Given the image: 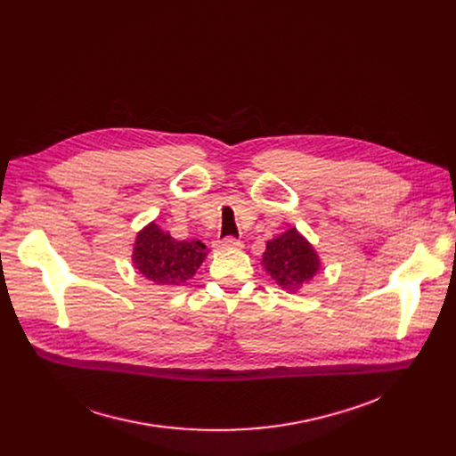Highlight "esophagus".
I'll return each instance as SVG.
<instances>
[{
	"label": "esophagus",
	"mask_w": 456,
	"mask_h": 456,
	"mask_svg": "<svg viewBox=\"0 0 456 456\" xmlns=\"http://www.w3.org/2000/svg\"><path fill=\"white\" fill-rule=\"evenodd\" d=\"M215 247L216 248H224V250H231V248H241L243 243L240 240H236V238H224V240H218L215 243Z\"/></svg>",
	"instance_id": "34e87169"
}]
</instances>
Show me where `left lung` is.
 <instances>
[{"instance_id": "left-lung-1", "label": "left lung", "mask_w": 456, "mask_h": 456, "mask_svg": "<svg viewBox=\"0 0 456 456\" xmlns=\"http://www.w3.org/2000/svg\"><path fill=\"white\" fill-rule=\"evenodd\" d=\"M264 267L273 280L287 292H297L321 271V259L312 243L290 227L267 241Z\"/></svg>"}]
</instances>
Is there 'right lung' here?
Listing matches in <instances>:
<instances>
[{"label": "right lung", "instance_id": "add662e5", "mask_svg": "<svg viewBox=\"0 0 456 456\" xmlns=\"http://www.w3.org/2000/svg\"><path fill=\"white\" fill-rule=\"evenodd\" d=\"M208 247L200 240H175L155 222L137 232L134 267L155 285L180 287L204 264Z\"/></svg>", "mask_w": 456, "mask_h": 456}]
</instances>
